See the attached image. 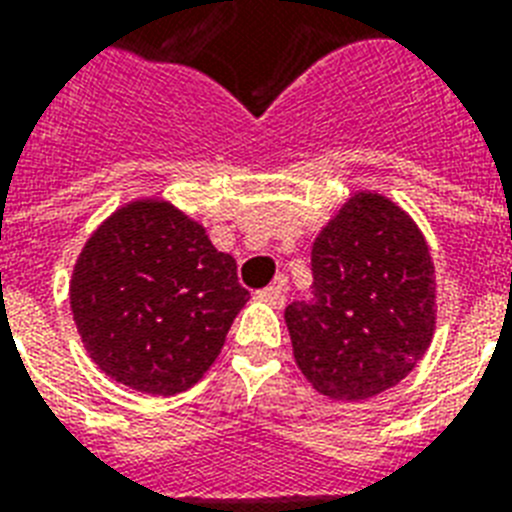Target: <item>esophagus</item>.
I'll return each instance as SVG.
<instances>
[{"label": "esophagus", "mask_w": 512, "mask_h": 512, "mask_svg": "<svg viewBox=\"0 0 512 512\" xmlns=\"http://www.w3.org/2000/svg\"><path fill=\"white\" fill-rule=\"evenodd\" d=\"M284 292H287V284H284V281H276L271 287L260 289V292H257V300H263V303L279 308V305H284Z\"/></svg>", "instance_id": "34e87169"}]
</instances>
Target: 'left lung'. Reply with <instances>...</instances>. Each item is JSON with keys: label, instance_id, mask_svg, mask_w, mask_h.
<instances>
[{"label": "left lung", "instance_id": "8db88e82", "mask_svg": "<svg viewBox=\"0 0 512 512\" xmlns=\"http://www.w3.org/2000/svg\"><path fill=\"white\" fill-rule=\"evenodd\" d=\"M311 297L287 305L297 366L319 393L364 401L425 356L436 279L417 225L377 193H358L311 249Z\"/></svg>", "mask_w": 512, "mask_h": 512}]
</instances>
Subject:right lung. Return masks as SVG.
I'll use <instances>...</instances> for the list:
<instances>
[{
    "label": "right lung",
    "instance_id": "obj_1",
    "mask_svg": "<svg viewBox=\"0 0 512 512\" xmlns=\"http://www.w3.org/2000/svg\"><path fill=\"white\" fill-rule=\"evenodd\" d=\"M247 300L236 260L164 201H135L108 217L71 279V311L92 361L154 396L204 377Z\"/></svg>",
    "mask_w": 512,
    "mask_h": 512
}]
</instances>
